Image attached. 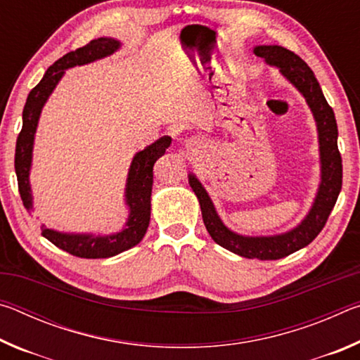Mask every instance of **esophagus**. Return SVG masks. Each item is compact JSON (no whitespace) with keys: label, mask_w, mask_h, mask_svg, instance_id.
<instances>
[{"label":"esophagus","mask_w":360,"mask_h":360,"mask_svg":"<svg viewBox=\"0 0 360 360\" xmlns=\"http://www.w3.org/2000/svg\"><path fill=\"white\" fill-rule=\"evenodd\" d=\"M186 146L188 149H197V148L200 149V148H203V141L198 138H191L186 141Z\"/></svg>","instance_id":"1"}]
</instances>
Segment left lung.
Returning <instances> with one entry per match:
<instances>
[{"label": "left lung", "instance_id": "left-lung-1", "mask_svg": "<svg viewBox=\"0 0 360 360\" xmlns=\"http://www.w3.org/2000/svg\"><path fill=\"white\" fill-rule=\"evenodd\" d=\"M254 53L264 58L266 65L278 68L279 72L303 95L304 101L313 112L319 139L321 182L311 208L300 224L284 233L266 236L241 235L230 230L222 222L214 208V203L197 176L192 173L188 174V184L198 198L205 227L219 246L246 259L276 260L308 246L324 229L341 191L343 167H341V155L337 143L338 129L333 109L328 106L311 68L294 52L281 46H255Z\"/></svg>", "mask_w": 360, "mask_h": 360}]
</instances>
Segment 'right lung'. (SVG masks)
Here are the masks:
<instances>
[{
  "mask_svg": "<svg viewBox=\"0 0 360 360\" xmlns=\"http://www.w3.org/2000/svg\"><path fill=\"white\" fill-rule=\"evenodd\" d=\"M120 41L114 38H98L90 41L87 46L66 53L49 66L41 82L28 94L22 114V131L15 144V174L19 181V192L23 206L33 211V193L30 186V172L33 163L34 135L38 130L42 108L52 95L53 89L62 81L65 71L76 65H87L112 56L120 49ZM172 144V136H162L148 148L139 150L133 157L125 184V205L129 217L122 230L111 235L96 233H71L46 229L42 225V236L53 243L57 248L81 259H106L136 246L144 238L150 221V195L154 182V163L160 158Z\"/></svg>",
  "mask_w": 360,
  "mask_h": 360,
  "instance_id": "add662e5",
  "label": "right lung"
}]
</instances>
